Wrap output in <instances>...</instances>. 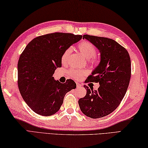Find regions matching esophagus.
I'll list each match as a JSON object with an SVG mask.
<instances>
[{"label":"esophagus","instance_id":"esophagus-1","mask_svg":"<svg viewBox=\"0 0 148 148\" xmlns=\"http://www.w3.org/2000/svg\"><path fill=\"white\" fill-rule=\"evenodd\" d=\"M76 86H77V88H79L81 86V84H79V83H77V84H76Z\"/></svg>","mask_w":148,"mask_h":148}]
</instances>
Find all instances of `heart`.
<instances>
[{
    "label": "heart",
    "mask_w": 148,
    "mask_h": 148,
    "mask_svg": "<svg viewBox=\"0 0 148 148\" xmlns=\"http://www.w3.org/2000/svg\"><path fill=\"white\" fill-rule=\"evenodd\" d=\"M77 48L81 53V54L84 58L86 59H90V62L92 64H97V60L94 57L97 53V49L93 44L88 41L84 40V41L81 42L77 45ZM70 53L71 49H67L62 54L61 57V62L63 64H67ZM69 74H70L72 78H74V79H80L85 74V72L83 71L77 70V69H71L69 71Z\"/></svg>",
    "instance_id": "b5f03b06"
}]
</instances>
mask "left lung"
Wrapping results in <instances>:
<instances>
[{"mask_svg": "<svg viewBox=\"0 0 148 148\" xmlns=\"http://www.w3.org/2000/svg\"><path fill=\"white\" fill-rule=\"evenodd\" d=\"M83 39L99 50L100 61L86 83H99L100 86L93 91L84 85L86 94L78 103L88 117L102 118L118 108L127 92L131 76L130 58L127 49L114 40L89 35H84Z\"/></svg>", "mask_w": 148, "mask_h": 148, "instance_id": "obj_1", "label": "left lung"}]
</instances>
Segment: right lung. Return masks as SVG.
Listing matches in <instances>:
<instances>
[{
    "instance_id": "right-lung-1",
    "label": "right lung",
    "mask_w": 148,
    "mask_h": 148,
    "mask_svg": "<svg viewBox=\"0 0 148 148\" xmlns=\"http://www.w3.org/2000/svg\"><path fill=\"white\" fill-rule=\"evenodd\" d=\"M82 37L69 33L46 34L32 39L22 52L18 63V88L25 102L37 114H55L65 94L76 88L73 80L61 83L53 74L62 67L64 52Z\"/></svg>"
}]
</instances>
